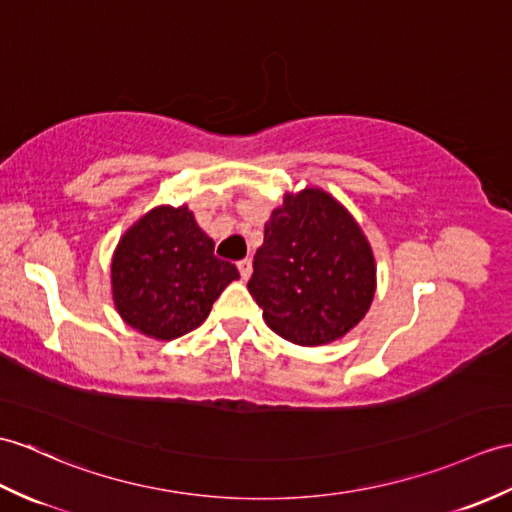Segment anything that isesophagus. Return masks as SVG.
<instances>
[{"instance_id": "34e87169", "label": "esophagus", "mask_w": 512, "mask_h": 512, "mask_svg": "<svg viewBox=\"0 0 512 512\" xmlns=\"http://www.w3.org/2000/svg\"><path fill=\"white\" fill-rule=\"evenodd\" d=\"M237 270H240L242 279H248V277H251V272H253V261L248 257L242 259V261H237Z\"/></svg>"}]
</instances>
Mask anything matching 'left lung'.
<instances>
[{
	"label": "left lung",
	"instance_id": "obj_1",
	"mask_svg": "<svg viewBox=\"0 0 512 512\" xmlns=\"http://www.w3.org/2000/svg\"><path fill=\"white\" fill-rule=\"evenodd\" d=\"M248 292L281 338L303 347L334 342L371 307V246L340 202L303 189L285 196L266 222Z\"/></svg>",
	"mask_w": 512,
	"mask_h": 512
}]
</instances>
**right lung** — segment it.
Listing matches in <instances>:
<instances>
[{
    "label": "right lung",
    "mask_w": 512,
    "mask_h": 512,
    "mask_svg": "<svg viewBox=\"0 0 512 512\" xmlns=\"http://www.w3.org/2000/svg\"><path fill=\"white\" fill-rule=\"evenodd\" d=\"M237 277L233 264L213 255V240L187 207L152 209L126 231L111 266L117 312L159 340L196 329Z\"/></svg>",
    "instance_id": "1"
}]
</instances>
